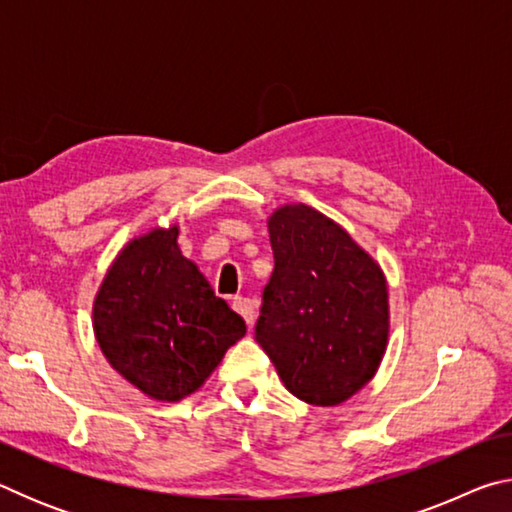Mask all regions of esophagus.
Segmentation results:
<instances>
[{"mask_svg":"<svg viewBox=\"0 0 512 512\" xmlns=\"http://www.w3.org/2000/svg\"><path fill=\"white\" fill-rule=\"evenodd\" d=\"M232 309H235L237 314L244 316V320H246V323H248V327L255 323L257 307H255V302L250 300V298H244V296H237V298H232Z\"/></svg>","mask_w":512,"mask_h":512,"instance_id":"34e87169","label":"esophagus"}]
</instances>
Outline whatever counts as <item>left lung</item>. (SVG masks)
Here are the masks:
<instances>
[{
	"label": "left lung",
	"mask_w": 512,
	"mask_h": 512,
	"mask_svg": "<svg viewBox=\"0 0 512 512\" xmlns=\"http://www.w3.org/2000/svg\"><path fill=\"white\" fill-rule=\"evenodd\" d=\"M275 268L255 339L287 391L336 406L375 377L388 343V287L379 264L305 203L268 216Z\"/></svg>",
	"instance_id": "obj_1"
}]
</instances>
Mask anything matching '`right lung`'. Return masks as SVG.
<instances>
[{"mask_svg":"<svg viewBox=\"0 0 512 512\" xmlns=\"http://www.w3.org/2000/svg\"><path fill=\"white\" fill-rule=\"evenodd\" d=\"M92 325L110 366L162 402L198 391L246 334L244 318L180 253L178 225L121 248L94 298Z\"/></svg>","mask_w":512,"mask_h":512,"instance_id":"right-lung-1","label":"right lung"}]
</instances>
